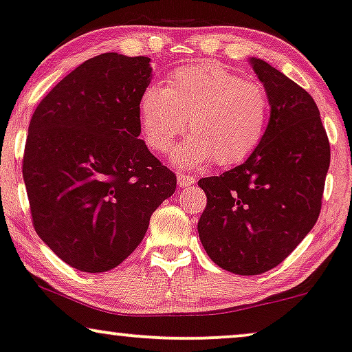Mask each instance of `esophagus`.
<instances>
[{
	"mask_svg": "<svg viewBox=\"0 0 352 352\" xmlns=\"http://www.w3.org/2000/svg\"><path fill=\"white\" fill-rule=\"evenodd\" d=\"M197 182V179L191 175H185V173H179L177 175V184H179L180 188H186V186H191Z\"/></svg>",
	"mask_w": 352,
	"mask_h": 352,
	"instance_id": "esophagus-1",
	"label": "esophagus"
}]
</instances>
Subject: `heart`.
Returning <instances> with one entry per match:
<instances>
[{
	"label": "heart",
	"instance_id": "obj_1",
	"mask_svg": "<svg viewBox=\"0 0 352 352\" xmlns=\"http://www.w3.org/2000/svg\"><path fill=\"white\" fill-rule=\"evenodd\" d=\"M191 136L172 154L182 168L214 161L235 166L247 161L263 141L270 96L261 82L242 79L219 63L182 68L167 89L151 86L140 100L141 131L155 153H167L185 130Z\"/></svg>",
	"mask_w": 352,
	"mask_h": 352
}]
</instances>
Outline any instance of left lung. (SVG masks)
Instances as JSON below:
<instances>
[{
  "label": "left lung",
  "mask_w": 352,
  "mask_h": 352,
  "mask_svg": "<svg viewBox=\"0 0 352 352\" xmlns=\"http://www.w3.org/2000/svg\"><path fill=\"white\" fill-rule=\"evenodd\" d=\"M250 63L270 96V122L245 162L198 182L208 203L198 234L208 256L234 274L278 266L322 209L330 141L312 96L263 60Z\"/></svg>",
  "instance_id": "obj_1"
}]
</instances>
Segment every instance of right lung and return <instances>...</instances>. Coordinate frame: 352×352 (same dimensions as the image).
I'll return each instance as SVG.
<instances>
[{
	"label": "right lung",
	"mask_w": 352,
	"mask_h": 352,
	"mask_svg": "<svg viewBox=\"0 0 352 352\" xmlns=\"http://www.w3.org/2000/svg\"><path fill=\"white\" fill-rule=\"evenodd\" d=\"M151 58L102 53L61 79L29 124L22 175L38 237L104 273L135 252L177 177L140 140Z\"/></svg>",
	"instance_id": "add662e5"
}]
</instances>
